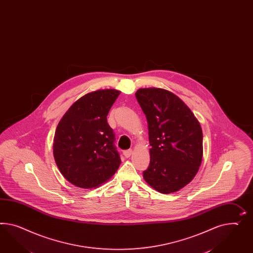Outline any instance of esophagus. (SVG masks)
<instances>
[{"mask_svg":"<svg viewBox=\"0 0 253 253\" xmlns=\"http://www.w3.org/2000/svg\"><path fill=\"white\" fill-rule=\"evenodd\" d=\"M131 153H132V151L131 150H126L123 151V156L126 157V158H128V157H130V155H131Z\"/></svg>","mask_w":253,"mask_h":253,"instance_id":"obj_1","label":"esophagus"}]
</instances>
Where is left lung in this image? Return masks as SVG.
<instances>
[{
	"label": "left lung",
	"instance_id": "obj_1",
	"mask_svg": "<svg viewBox=\"0 0 253 253\" xmlns=\"http://www.w3.org/2000/svg\"><path fill=\"white\" fill-rule=\"evenodd\" d=\"M137 101L148 123L150 164L145 181L161 193L190 183L203 159V131L185 103L168 90L141 88Z\"/></svg>",
	"mask_w": 253,
	"mask_h": 253
}]
</instances>
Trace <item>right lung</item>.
I'll return each mask as SVG.
<instances>
[{
    "label": "right lung",
    "mask_w": 253,
    "mask_h": 253,
    "mask_svg": "<svg viewBox=\"0 0 253 253\" xmlns=\"http://www.w3.org/2000/svg\"><path fill=\"white\" fill-rule=\"evenodd\" d=\"M120 91L91 92L74 103L55 131L53 155L63 177L84 189L111 178L121 165L115 133L107 121Z\"/></svg>",
    "instance_id": "obj_1"
}]
</instances>
